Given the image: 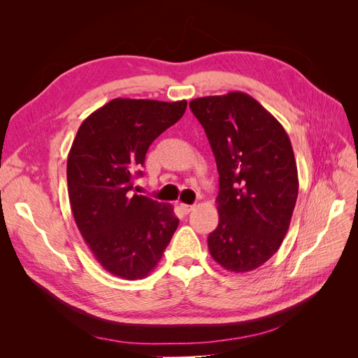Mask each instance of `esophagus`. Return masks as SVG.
<instances>
[{"mask_svg":"<svg viewBox=\"0 0 358 358\" xmlns=\"http://www.w3.org/2000/svg\"><path fill=\"white\" fill-rule=\"evenodd\" d=\"M194 208H196V206L192 204H180V209L183 213H189L191 210H194Z\"/></svg>","mask_w":358,"mask_h":358,"instance_id":"obj_1","label":"esophagus"}]
</instances>
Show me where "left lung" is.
<instances>
[{
    "instance_id": "obj_1",
    "label": "left lung",
    "mask_w": 358,
    "mask_h": 358,
    "mask_svg": "<svg viewBox=\"0 0 358 358\" xmlns=\"http://www.w3.org/2000/svg\"><path fill=\"white\" fill-rule=\"evenodd\" d=\"M220 173V222L209 234L212 258L245 273L282 243L297 201L299 176L289 137L251 95L233 91L189 103Z\"/></svg>"
}]
</instances>
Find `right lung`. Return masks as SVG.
<instances>
[{"label":"right lung","instance_id":"add662e5","mask_svg":"<svg viewBox=\"0 0 358 358\" xmlns=\"http://www.w3.org/2000/svg\"><path fill=\"white\" fill-rule=\"evenodd\" d=\"M187 100L115 99L85 119L67 158L76 225L107 272L143 279L159 263L179 220L171 204L133 194L150 143L185 113Z\"/></svg>","mask_w":358,"mask_h":358}]
</instances>
